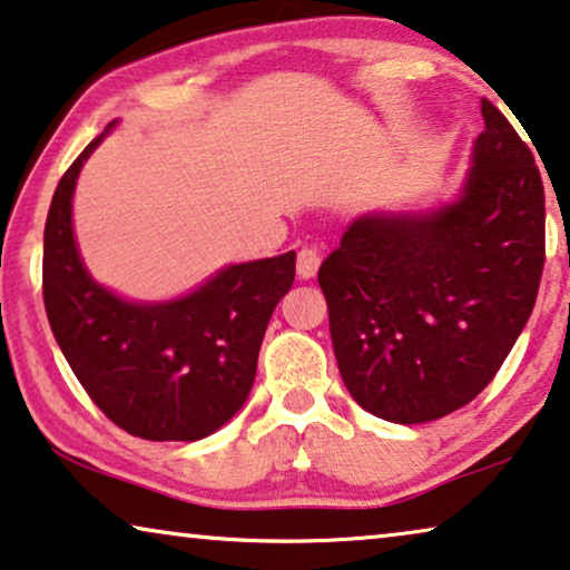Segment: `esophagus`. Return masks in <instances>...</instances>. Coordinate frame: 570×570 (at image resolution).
Returning a JSON list of instances; mask_svg holds the SVG:
<instances>
[{
  "label": "esophagus",
  "instance_id": "esophagus-1",
  "mask_svg": "<svg viewBox=\"0 0 570 570\" xmlns=\"http://www.w3.org/2000/svg\"><path fill=\"white\" fill-rule=\"evenodd\" d=\"M318 267H321L318 249H313V246H303L298 252V275L303 279H311L318 272Z\"/></svg>",
  "mask_w": 570,
  "mask_h": 570
}]
</instances>
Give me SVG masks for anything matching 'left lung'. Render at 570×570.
Returning a JSON list of instances; mask_svg holds the SVG:
<instances>
[{
	"mask_svg": "<svg viewBox=\"0 0 570 570\" xmlns=\"http://www.w3.org/2000/svg\"><path fill=\"white\" fill-rule=\"evenodd\" d=\"M463 195L426 216L354 220L318 269L352 399L395 424L463 409L493 381L538 301L546 189L491 100Z\"/></svg>",
	"mask_w": 570,
	"mask_h": 570,
	"instance_id": "left-lung-1",
	"label": "left lung"
}]
</instances>
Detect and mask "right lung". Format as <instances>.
Instances as JSON below:
<instances>
[{"label": "right lung", "mask_w": 570, "mask_h": 570, "mask_svg": "<svg viewBox=\"0 0 570 570\" xmlns=\"http://www.w3.org/2000/svg\"><path fill=\"white\" fill-rule=\"evenodd\" d=\"M105 134L66 169L48 208V324L77 381L112 424L151 442L203 440L252 391L269 316L293 287L295 252L228 267L171 303L136 305L107 293L87 275L71 230L79 169Z\"/></svg>", "instance_id": "right-lung-1"}]
</instances>
